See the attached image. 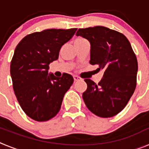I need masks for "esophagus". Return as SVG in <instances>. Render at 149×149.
Instances as JSON below:
<instances>
[{
    "mask_svg": "<svg viewBox=\"0 0 149 149\" xmlns=\"http://www.w3.org/2000/svg\"><path fill=\"white\" fill-rule=\"evenodd\" d=\"M74 81H81L82 79H81L80 77H78V76L74 75Z\"/></svg>",
    "mask_w": 149,
    "mask_h": 149,
    "instance_id": "obj_1",
    "label": "esophagus"
}]
</instances>
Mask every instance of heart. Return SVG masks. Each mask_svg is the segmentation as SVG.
<instances>
[{"instance_id":"1","label":"heart","mask_w":149,"mask_h":149,"mask_svg":"<svg viewBox=\"0 0 149 149\" xmlns=\"http://www.w3.org/2000/svg\"><path fill=\"white\" fill-rule=\"evenodd\" d=\"M83 40H84V39H83V38H77V39L74 41V42H81V41Z\"/></svg>"}]
</instances>
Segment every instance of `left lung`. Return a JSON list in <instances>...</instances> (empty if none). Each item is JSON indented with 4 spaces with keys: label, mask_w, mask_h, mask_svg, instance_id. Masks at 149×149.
Returning <instances> with one entry per match:
<instances>
[{
    "label": "left lung",
    "mask_w": 149,
    "mask_h": 149,
    "mask_svg": "<svg viewBox=\"0 0 149 149\" xmlns=\"http://www.w3.org/2000/svg\"><path fill=\"white\" fill-rule=\"evenodd\" d=\"M76 36L90 42L89 63L104 71L98 84L84 80L85 104L98 116H114L125 108L136 88L138 63L131 43L122 33L103 26L79 29Z\"/></svg>",
    "instance_id": "left-lung-1"
}]
</instances>
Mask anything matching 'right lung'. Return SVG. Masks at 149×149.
Instances as JSON below:
<instances>
[{"label":"right lung","mask_w":149,"mask_h":149,"mask_svg":"<svg viewBox=\"0 0 149 149\" xmlns=\"http://www.w3.org/2000/svg\"><path fill=\"white\" fill-rule=\"evenodd\" d=\"M76 30L48 29L33 33L23 38L15 48L10 64L13 89L22 110L33 120L45 122L54 117L73 84L71 74L64 73L57 77L48 74V69Z\"/></svg>","instance_id":"right-lung-1"}]
</instances>
